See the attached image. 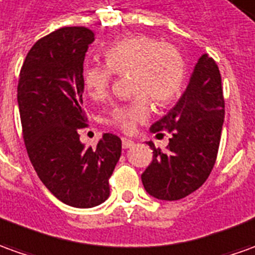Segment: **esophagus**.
<instances>
[{
  "mask_svg": "<svg viewBox=\"0 0 255 255\" xmlns=\"http://www.w3.org/2000/svg\"><path fill=\"white\" fill-rule=\"evenodd\" d=\"M134 145V141L133 140H129V138H122V147L124 148H130Z\"/></svg>",
  "mask_w": 255,
  "mask_h": 255,
  "instance_id": "obj_1",
  "label": "esophagus"
}]
</instances>
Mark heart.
<instances>
[{"label":"heart","instance_id":"1","mask_svg":"<svg viewBox=\"0 0 255 255\" xmlns=\"http://www.w3.org/2000/svg\"><path fill=\"white\" fill-rule=\"evenodd\" d=\"M105 64H90L84 68L83 84L94 100L104 98L110 91L114 75L131 73V103L117 105L107 118V124L129 131L136 122L150 114V100L158 105L171 103L182 89L186 64L182 52L173 44L161 43L147 34L125 37L111 44L104 52Z\"/></svg>","mask_w":255,"mask_h":255}]
</instances>
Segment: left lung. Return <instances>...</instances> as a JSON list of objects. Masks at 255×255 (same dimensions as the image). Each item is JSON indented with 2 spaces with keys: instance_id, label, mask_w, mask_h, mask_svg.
<instances>
[{
  "instance_id": "1",
  "label": "left lung",
  "mask_w": 255,
  "mask_h": 255,
  "mask_svg": "<svg viewBox=\"0 0 255 255\" xmlns=\"http://www.w3.org/2000/svg\"><path fill=\"white\" fill-rule=\"evenodd\" d=\"M224 118L219 68L204 54L178 104L151 126L152 133L168 130L172 137L164 151L148 141L152 161L141 175L145 191L159 200L175 201L201 187L217 161Z\"/></svg>"
}]
</instances>
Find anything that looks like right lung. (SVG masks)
<instances>
[{
  "mask_svg": "<svg viewBox=\"0 0 255 255\" xmlns=\"http://www.w3.org/2000/svg\"><path fill=\"white\" fill-rule=\"evenodd\" d=\"M94 33L83 26L44 36L24 59L17 104L23 140L44 186L65 204L91 208L110 197V178L121 158V138L104 133L97 147H84L77 129L83 111V61Z\"/></svg>",
  "mask_w": 255,
  "mask_h": 255,
  "instance_id": "add662e5",
  "label": "right lung"
}]
</instances>
